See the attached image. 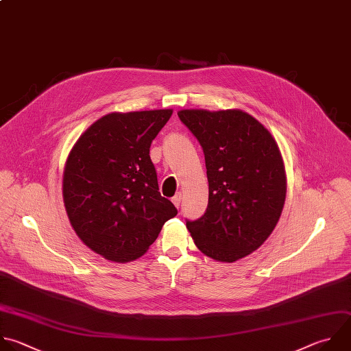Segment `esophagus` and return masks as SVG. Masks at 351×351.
<instances>
[{"mask_svg": "<svg viewBox=\"0 0 351 351\" xmlns=\"http://www.w3.org/2000/svg\"><path fill=\"white\" fill-rule=\"evenodd\" d=\"M180 201H182V193H178V194L172 198V202L175 204L176 208H179V206H180Z\"/></svg>", "mask_w": 351, "mask_h": 351, "instance_id": "obj_1", "label": "esophagus"}]
</instances>
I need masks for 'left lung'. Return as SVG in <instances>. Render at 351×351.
Wrapping results in <instances>:
<instances>
[{"label":"left lung","instance_id":"8db88e82","mask_svg":"<svg viewBox=\"0 0 351 351\" xmlns=\"http://www.w3.org/2000/svg\"><path fill=\"white\" fill-rule=\"evenodd\" d=\"M180 121L199 142L209 184L208 208L186 226L197 248L219 262L256 251L273 232L287 195L277 142L243 110H180Z\"/></svg>","mask_w":351,"mask_h":351}]
</instances>
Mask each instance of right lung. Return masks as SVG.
<instances>
[{
    "label": "right lung",
    "instance_id": "add662e5",
    "mask_svg": "<svg viewBox=\"0 0 351 351\" xmlns=\"http://www.w3.org/2000/svg\"><path fill=\"white\" fill-rule=\"evenodd\" d=\"M172 110L110 112L73 146L63 172V201L80 240L107 261L131 262L147 252L176 216L161 197L150 146Z\"/></svg>",
    "mask_w": 351,
    "mask_h": 351
}]
</instances>
